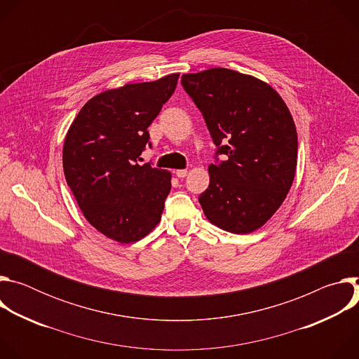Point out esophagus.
I'll use <instances>...</instances> for the list:
<instances>
[{
    "label": "esophagus",
    "mask_w": 359,
    "mask_h": 359,
    "mask_svg": "<svg viewBox=\"0 0 359 359\" xmlns=\"http://www.w3.org/2000/svg\"><path fill=\"white\" fill-rule=\"evenodd\" d=\"M176 176L180 177V179H183V177L187 176V170H186V169H179V170H176Z\"/></svg>",
    "instance_id": "34e87169"
}]
</instances>
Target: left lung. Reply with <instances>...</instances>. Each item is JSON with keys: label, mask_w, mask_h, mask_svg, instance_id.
Wrapping results in <instances>:
<instances>
[{"label": "left lung", "mask_w": 359, "mask_h": 359, "mask_svg": "<svg viewBox=\"0 0 359 359\" xmlns=\"http://www.w3.org/2000/svg\"><path fill=\"white\" fill-rule=\"evenodd\" d=\"M182 85L226 155L209 166V189L198 197L204 216L229 233L255 231L294 182L298 140L290 109L267 82L227 68L184 74Z\"/></svg>", "instance_id": "8db88e82"}]
</instances>
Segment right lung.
Listing matches in <instances>:
<instances>
[{
    "label": "right lung",
    "mask_w": 359,
    "mask_h": 359,
    "mask_svg": "<svg viewBox=\"0 0 359 359\" xmlns=\"http://www.w3.org/2000/svg\"><path fill=\"white\" fill-rule=\"evenodd\" d=\"M179 75L95 95L67 132V183L89 224L118 243L139 241L162 219L172 173L137 161L147 128L175 92Z\"/></svg>",
    "instance_id": "obj_1"
}]
</instances>
